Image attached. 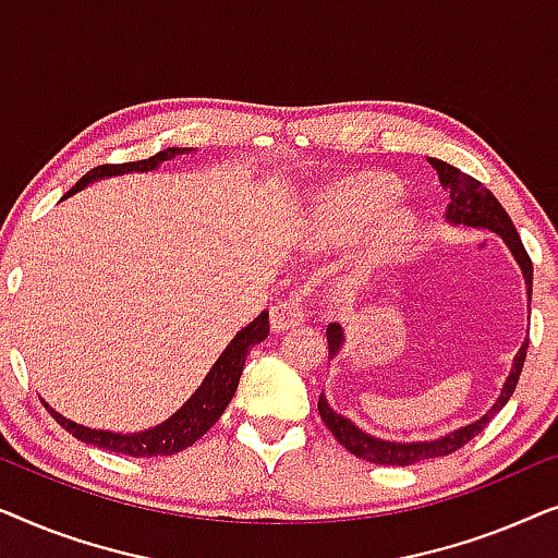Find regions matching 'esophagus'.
Listing matches in <instances>:
<instances>
[{"mask_svg": "<svg viewBox=\"0 0 558 558\" xmlns=\"http://www.w3.org/2000/svg\"><path fill=\"white\" fill-rule=\"evenodd\" d=\"M304 317H307V302H304V296L300 292H292L284 302L274 304L271 307V330H289V327L304 323Z\"/></svg>", "mask_w": 558, "mask_h": 558, "instance_id": "34e87169", "label": "esophagus"}]
</instances>
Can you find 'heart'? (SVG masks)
<instances>
[{
	"mask_svg": "<svg viewBox=\"0 0 558 558\" xmlns=\"http://www.w3.org/2000/svg\"><path fill=\"white\" fill-rule=\"evenodd\" d=\"M388 187L378 180H353L319 197L310 218V239L315 246H338L353 241L365 226L373 225L368 256L380 258L399 251L414 228V218L403 208H386Z\"/></svg>",
	"mask_w": 558,
	"mask_h": 558,
	"instance_id": "b5f03b06",
	"label": "heart"
}]
</instances>
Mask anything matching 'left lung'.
Masks as SVG:
<instances>
[{
    "label": "left lung",
    "instance_id": "left-lung-1",
    "mask_svg": "<svg viewBox=\"0 0 558 558\" xmlns=\"http://www.w3.org/2000/svg\"><path fill=\"white\" fill-rule=\"evenodd\" d=\"M429 165L437 170L441 187L447 190V220L454 226H470V228H487V231L498 233L506 246L510 248V254L515 256L518 266H521L523 279H525V292H529V302H531V284H533V264L529 251L523 248L521 235H518L513 220L508 218V213L502 210V205L495 201V195L487 190L483 182L470 178L457 167L441 162V159L429 157ZM342 342H345V330L338 323L327 325V350H330V357H335L342 350ZM525 350H529V340L523 342L521 350H518L513 357V368H510V376L506 378V386L498 396V401L493 403V409L487 411L485 416H480L477 422H472L462 429H454L445 434L439 439H429V441H388V439H378L365 434L363 429L345 418L338 411L330 409V403L325 401V396H319L317 401V411L323 416V422L327 429L335 434V439L340 441L348 452H353L355 457H363V460L376 462V464H396V468H409V464H416L422 460H434V457H447L457 452V449L468 445L472 437H477L480 432L490 424V418L498 414V411L506 407L510 396L515 391L518 378H521L523 363H525Z\"/></svg>",
    "mask_w": 558,
    "mask_h": 558
}]
</instances>
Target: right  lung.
<instances>
[{"label": "right lung", "mask_w": 558, "mask_h": 558, "mask_svg": "<svg viewBox=\"0 0 558 558\" xmlns=\"http://www.w3.org/2000/svg\"><path fill=\"white\" fill-rule=\"evenodd\" d=\"M190 149L182 147H167L162 151H157L155 157L149 159H140V162H124V165H101L94 167L88 174L75 182V185L68 190L63 195L71 197L73 193H78L88 185V182L101 180V178H111V174H129V172H149L159 167L167 159H174L178 155H187ZM269 335V312H262L254 323H248L243 330H239V335L231 340L220 357L213 365L208 376L201 384V388L190 396V399L182 403L180 411L162 422L159 426H151L147 432H134V434H113V432H104V429H88V426L75 424L71 418H65L63 414H58L56 409L48 411L52 414V418L63 426L65 432H71L75 439L86 441V445L109 449V452L117 454H126V457H167L180 452L190 445H195L197 439L203 437L205 432L210 429L213 424L218 422L220 414H223L228 403H231L235 388H239L241 380V371L246 365V355L248 350L258 345V342L266 340Z\"/></svg>", "instance_id": "1"}]
</instances>
